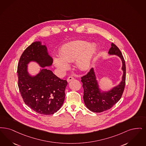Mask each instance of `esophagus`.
Instances as JSON below:
<instances>
[{"instance_id":"34e87169","label":"esophagus","mask_w":146,"mask_h":146,"mask_svg":"<svg viewBox=\"0 0 146 146\" xmlns=\"http://www.w3.org/2000/svg\"><path fill=\"white\" fill-rule=\"evenodd\" d=\"M74 79V77L73 76H69L67 78V81L69 82H70V81H71V80H72Z\"/></svg>"}]
</instances>
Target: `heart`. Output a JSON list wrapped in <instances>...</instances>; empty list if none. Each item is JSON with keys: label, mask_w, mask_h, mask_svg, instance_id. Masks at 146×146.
Wrapping results in <instances>:
<instances>
[{"label": "heart", "mask_w": 146, "mask_h": 146, "mask_svg": "<svg viewBox=\"0 0 146 146\" xmlns=\"http://www.w3.org/2000/svg\"><path fill=\"white\" fill-rule=\"evenodd\" d=\"M96 50L95 44L84 40H76L63 45L60 56L54 58V64L59 70L65 71L69 68V63L76 60L77 66L81 70L87 69Z\"/></svg>", "instance_id": "b5f03b06"}]
</instances>
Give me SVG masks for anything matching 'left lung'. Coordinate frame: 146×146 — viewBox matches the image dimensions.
Listing matches in <instances>:
<instances>
[{
  "instance_id": "obj_1",
  "label": "left lung",
  "mask_w": 146,
  "mask_h": 146,
  "mask_svg": "<svg viewBox=\"0 0 146 146\" xmlns=\"http://www.w3.org/2000/svg\"><path fill=\"white\" fill-rule=\"evenodd\" d=\"M111 46L108 53L118 56L121 58L123 63V75L120 84L109 92L100 93L93 68L90 69L86 75L81 77V82L84 89V104L89 110L94 112H102L112 108L120 100L125 88L126 79L125 60L119 48L113 43L111 44Z\"/></svg>"
}]
</instances>
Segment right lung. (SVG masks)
<instances>
[{
  "label": "right lung",
  "instance_id": "add662e5",
  "mask_svg": "<svg viewBox=\"0 0 146 146\" xmlns=\"http://www.w3.org/2000/svg\"><path fill=\"white\" fill-rule=\"evenodd\" d=\"M32 60L42 68L53 63L46 47L40 42H34L29 46L22 54L17 66L20 94L25 104L36 112L44 115L54 114L63 104L68 82L45 68L35 77L29 76L27 64Z\"/></svg>",
  "mask_w": 146,
  "mask_h": 146
}]
</instances>
